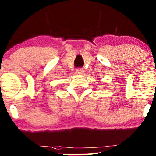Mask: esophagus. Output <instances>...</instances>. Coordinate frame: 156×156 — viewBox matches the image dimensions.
<instances>
[{
    "mask_svg": "<svg viewBox=\"0 0 156 156\" xmlns=\"http://www.w3.org/2000/svg\"><path fill=\"white\" fill-rule=\"evenodd\" d=\"M83 72H84V71H83L82 69L78 68L76 69V73L78 74V75H81V74H83Z\"/></svg>",
    "mask_w": 156,
    "mask_h": 156,
    "instance_id": "obj_1",
    "label": "esophagus"
}]
</instances>
